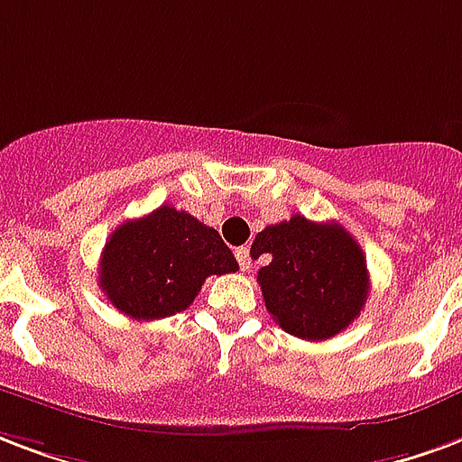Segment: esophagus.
I'll list each match as a JSON object with an SVG mask.
<instances>
[{"instance_id":"1","label":"esophagus","mask_w":462,"mask_h":462,"mask_svg":"<svg viewBox=\"0 0 462 462\" xmlns=\"http://www.w3.org/2000/svg\"><path fill=\"white\" fill-rule=\"evenodd\" d=\"M235 257H237V262H240L242 272H249V266H252V257H249V249L247 247L235 249Z\"/></svg>"}]
</instances>
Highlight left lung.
<instances>
[{
  "instance_id": "1",
  "label": "left lung",
  "mask_w": 462,
  "mask_h": 462,
  "mask_svg": "<svg viewBox=\"0 0 462 462\" xmlns=\"http://www.w3.org/2000/svg\"><path fill=\"white\" fill-rule=\"evenodd\" d=\"M269 257L257 282L266 310L300 340H328L360 316L370 291L367 259L336 222L303 215L269 225L252 242V257Z\"/></svg>"
}]
</instances>
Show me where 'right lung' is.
<instances>
[{
  "label": "right lung",
  "instance_id": "right-lung-1",
  "mask_svg": "<svg viewBox=\"0 0 462 462\" xmlns=\"http://www.w3.org/2000/svg\"><path fill=\"white\" fill-rule=\"evenodd\" d=\"M237 269L217 230L162 205L109 235L100 257V286L125 316L156 320L186 310L210 274Z\"/></svg>",
  "mask_w": 462,
  "mask_h": 462
}]
</instances>
